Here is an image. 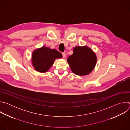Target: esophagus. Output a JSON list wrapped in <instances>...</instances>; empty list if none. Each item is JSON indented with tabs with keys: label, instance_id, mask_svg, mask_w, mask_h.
Instances as JSON below:
<instances>
[{
	"label": "esophagus",
	"instance_id": "obj_1",
	"mask_svg": "<svg viewBox=\"0 0 130 130\" xmlns=\"http://www.w3.org/2000/svg\"><path fill=\"white\" fill-rule=\"evenodd\" d=\"M62 55H63V58H65L66 57V54L65 52H62Z\"/></svg>",
	"mask_w": 130,
	"mask_h": 130
}]
</instances>
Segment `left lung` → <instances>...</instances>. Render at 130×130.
I'll list each match as a JSON object with an SVG mask.
<instances>
[{
	"instance_id": "1",
	"label": "left lung",
	"mask_w": 130,
	"mask_h": 130,
	"mask_svg": "<svg viewBox=\"0 0 130 130\" xmlns=\"http://www.w3.org/2000/svg\"><path fill=\"white\" fill-rule=\"evenodd\" d=\"M67 61L72 72L78 76H85L95 68L97 57L90 48L86 46H77L73 48V54Z\"/></svg>"
}]
</instances>
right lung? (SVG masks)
<instances>
[{
  "instance_id": "right-lung-1",
  "label": "right lung",
  "mask_w": 130,
  "mask_h": 130,
  "mask_svg": "<svg viewBox=\"0 0 130 130\" xmlns=\"http://www.w3.org/2000/svg\"><path fill=\"white\" fill-rule=\"evenodd\" d=\"M62 58L61 53L46 46L34 50L32 55V63L34 69L40 72H46L56 59Z\"/></svg>"
}]
</instances>
